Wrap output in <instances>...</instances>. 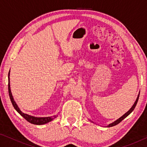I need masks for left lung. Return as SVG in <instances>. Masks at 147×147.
I'll return each mask as SVG.
<instances>
[{
  "label": "left lung",
  "instance_id": "left-lung-1",
  "mask_svg": "<svg viewBox=\"0 0 147 147\" xmlns=\"http://www.w3.org/2000/svg\"><path fill=\"white\" fill-rule=\"evenodd\" d=\"M139 94H138V98H137L136 102H134V105L132 106V107H131V108L130 109H129V111H128L127 112H126L125 114H124V115H123V116L119 118V119H118L117 120H116L115 121H114L113 123H112L109 124L108 126H107V127H111V126H115V125H117V124H118L119 123H121V122L122 121H123L124 119H125V118L126 117H127L128 115H130V113L133 111V110L134 109V108H135V107H136V106L137 103H138V99H139ZM92 123H93V122H92Z\"/></svg>",
  "mask_w": 147,
  "mask_h": 147
}]
</instances>
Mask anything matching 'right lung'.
<instances>
[{"label": "right lung", "mask_w": 147, "mask_h": 147, "mask_svg": "<svg viewBox=\"0 0 147 147\" xmlns=\"http://www.w3.org/2000/svg\"><path fill=\"white\" fill-rule=\"evenodd\" d=\"M9 72H10V71H9V73H8L9 95V98H10L11 103H12V105H13L15 109H16L17 112H18L22 117H23L27 121H28L29 123L34 124H36V125H41V124L48 123H49V122H51V121H53V119H55L57 117V115H53L51 117H37L30 115H28V114H26V113H24L23 112H22V111H21V109H20L18 107V106L17 105L16 102L14 100L13 96H12L11 89H10V84H9Z\"/></svg>", "instance_id": "add662e5"}]
</instances>
